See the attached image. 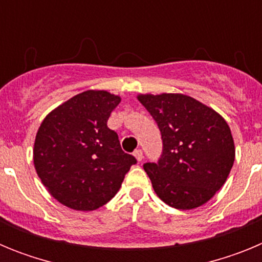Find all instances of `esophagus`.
<instances>
[{
  "label": "esophagus",
  "mask_w": 262,
  "mask_h": 262,
  "mask_svg": "<svg viewBox=\"0 0 262 262\" xmlns=\"http://www.w3.org/2000/svg\"><path fill=\"white\" fill-rule=\"evenodd\" d=\"M134 156L136 157V160H138V161H142L143 160V151L142 149H135V151H134Z\"/></svg>",
  "instance_id": "1"
}]
</instances>
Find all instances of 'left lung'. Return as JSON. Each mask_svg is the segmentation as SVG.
I'll list each match as a JSON object with an SVG mask.
<instances>
[{"label": "left lung", "mask_w": 262, "mask_h": 262, "mask_svg": "<svg viewBox=\"0 0 262 262\" xmlns=\"http://www.w3.org/2000/svg\"><path fill=\"white\" fill-rule=\"evenodd\" d=\"M159 126L163 152L143 165L157 195L174 209L191 210L211 200L235 161L226 120L184 94L139 96Z\"/></svg>", "instance_id": "8db88e82"}]
</instances>
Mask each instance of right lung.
Instances as JSON below:
<instances>
[{"label": "right lung", "mask_w": 262, "mask_h": 262, "mask_svg": "<svg viewBox=\"0 0 262 262\" xmlns=\"http://www.w3.org/2000/svg\"><path fill=\"white\" fill-rule=\"evenodd\" d=\"M119 102V97L105 90H88L41 122L34 145L36 173L51 195L67 207L92 211L103 206L136 164L107 127Z\"/></svg>", "instance_id": "obj_1"}]
</instances>
